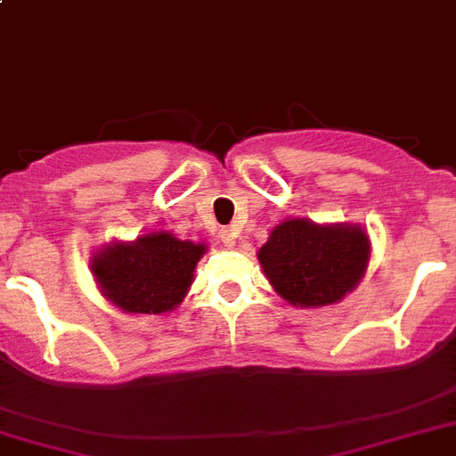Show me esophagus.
Returning <instances> with one entry per match:
<instances>
[{
    "label": "esophagus",
    "mask_w": 456,
    "mask_h": 456,
    "mask_svg": "<svg viewBox=\"0 0 456 456\" xmlns=\"http://www.w3.org/2000/svg\"><path fill=\"white\" fill-rule=\"evenodd\" d=\"M220 239H222V243H224V246H227V248L236 246L234 229H222V232H220Z\"/></svg>",
    "instance_id": "obj_1"
}]
</instances>
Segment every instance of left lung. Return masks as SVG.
Wrapping results in <instances>:
<instances>
[{
  "label": "left lung",
  "instance_id": "1",
  "mask_svg": "<svg viewBox=\"0 0 456 456\" xmlns=\"http://www.w3.org/2000/svg\"><path fill=\"white\" fill-rule=\"evenodd\" d=\"M257 259L281 299L294 308H322L346 299L362 282L370 240L362 224L287 217L271 229Z\"/></svg>",
  "mask_w": 456,
  "mask_h": 456
}]
</instances>
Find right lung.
I'll return each mask as SVG.
<instances>
[{"mask_svg": "<svg viewBox=\"0 0 456 456\" xmlns=\"http://www.w3.org/2000/svg\"><path fill=\"white\" fill-rule=\"evenodd\" d=\"M206 243L155 229L134 240H110L90 257V271L106 301L129 315H162L183 304Z\"/></svg>", "mask_w": 456, "mask_h": 456, "instance_id": "obj_1", "label": "right lung"}]
</instances>
